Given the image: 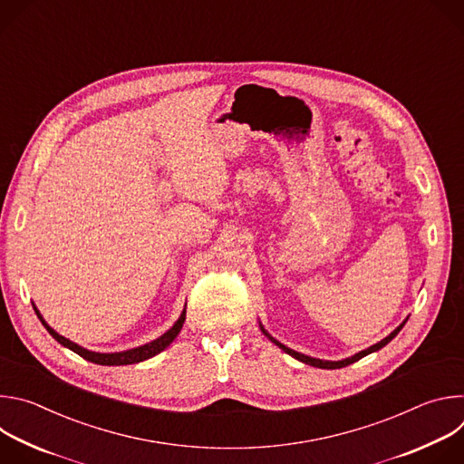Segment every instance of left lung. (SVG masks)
Wrapping results in <instances>:
<instances>
[{
  "label": "left lung",
  "instance_id": "1",
  "mask_svg": "<svg viewBox=\"0 0 464 464\" xmlns=\"http://www.w3.org/2000/svg\"><path fill=\"white\" fill-rule=\"evenodd\" d=\"M406 323V321H404ZM404 323L401 324V326H396L392 333L385 338V340H382L380 343H376V345H372V347H369V349H365V351H362V353H358V354H354L353 358H347V360H342V362H323V360H315V358H310V356H304V354H299V353H295V351H292V349H288V347H285L283 343H279L277 340H274L270 334H266V330H264L262 326V333L266 334L277 347H281L286 354H290V356H294L295 360H299V362H303V363H306V365H312V367H319V369H342V367H347V365H351V363H354V362H358V360H362L363 356H367V354H371V353H374V351H378V349H382V347H385L396 334L401 333V328L404 326Z\"/></svg>",
  "mask_w": 464,
  "mask_h": 464
}]
</instances>
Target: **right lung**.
I'll return each mask as SVG.
<instances>
[{
  "label": "right lung",
  "instance_id": "add662e5",
  "mask_svg": "<svg viewBox=\"0 0 464 464\" xmlns=\"http://www.w3.org/2000/svg\"><path fill=\"white\" fill-rule=\"evenodd\" d=\"M34 312H36V315L40 317L42 324L47 328V333H49L60 345L68 347L70 351L77 353L81 358H84V360H88V362H92V363H97V365H130V363H140V362H143V360H149V358L160 354L161 351H165V349L174 342V338L179 334V330H181L183 321H185V312H187V310L181 312V315H179V319L174 323V326H172L170 330H167V333H165L161 338H158V340H154V342H150V343H147V345H143V347L131 349V351H124V353H113V354L92 353V351H86V349L79 347L77 343H73V342H70V340H65L63 336L56 334L54 330L44 321V317L40 315V312L36 310V306H34Z\"/></svg>",
  "mask_w": 464,
  "mask_h": 464
}]
</instances>
